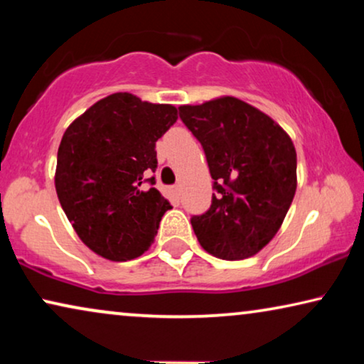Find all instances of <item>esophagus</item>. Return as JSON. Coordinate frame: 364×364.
<instances>
[{
	"label": "esophagus",
	"mask_w": 364,
	"mask_h": 364,
	"mask_svg": "<svg viewBox=\"0 0 364 364\" xmlns=\"http://www.w3.org/2000/svg\"><path fill=\"white\" fill-rule=\"evenodd\" d=\"M181 191H182L181 186H173V187H172V193H173V196H176L177 198L181 197Z\"/></svg>",
	"instance_id": "obj_1"
}]
</instances>
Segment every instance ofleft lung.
I'll use <instances>...</instances> for the list:
<instances>
[{
	"label": "left lung",
	"mask_w": 364,
	"mask_h": 364,
	"mask_svg": "<svg viewBox=\"0 0 364 364\" xmlns=\"http://www.w3.org/2000/svg\"><path fill=\"white\" fill-rule=\"evenodd\" d=\"M205 152L217 193L192 217L202 248L222 260H243L280 230L296 192L291 139L260 109L232 96L178 107Z\"/></svg>",
	"instance_id": "1"
}]
</instances>
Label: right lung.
<instances>
[{
    "mask_svg": "<svg viewBox=\"0 0 364 364\" xmlns=\"http://www.w3.org/2000/svg\"><path fill=\"white\" fill-rule=\"evenodd\" d=\"M177 121L172 104L116 92L69 124L58 149L54 186L68 220L94 253L126 262L147 252L168 208L144 181L157 168L156 142Z\"/></svg>",
    "mask_w": 364,
    "mask_h": 364,
    "instance_id": "1",
    "label": "right lung"
}]
</instances>
